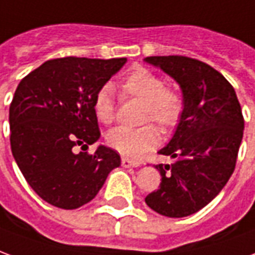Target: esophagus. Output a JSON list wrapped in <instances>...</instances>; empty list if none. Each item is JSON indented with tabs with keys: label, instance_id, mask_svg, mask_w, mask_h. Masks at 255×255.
Returning <instances> with one entry per match:
<instances>
[{
	"label": "esophagus",
	"instance_id": "esophagus-1",
	"mask_svg": "<svg viewBox=\"0 0 255 255\" xmlns=\"http://www.w3.org/2000/svg\"><path fill=\"white\" fill-rule=\"evenodd\" d=\"M122 166H124V167H137V166H140V163H138L137 160H131V159H128V158H122Z\"/></svg>",
	"mask_w": 255,
	"mask_h": 255
}]
</instances>
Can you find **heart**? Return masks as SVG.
Segmentation results:
<instances>
[{"label":"heart","instance_id":"1","mask_svg":"<svg viewBox=\"0 0 255 255\" xmlns=\"http://www.w3.org/2000/svg\"><path fill=\"white\" fill-rule=\"evenodd\" d=\"M125 97H134L144 102L142 121H153L162 129L176 128L184 113V99L176 89L166 88L165 79L148 68L136 67L119 84ZM96 118L102 124H111L115 118V102L110 86L97 90L93 100ZM108 147L124 156L138 158L159 142V131L153 125L137 129L119 126L106 136Z\"/></svg>","mask_w":255,"mask_h":255}]
</instances>
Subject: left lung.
<instances>
[{
  "label": "left lung",
  "instance_id": "8db88e82",
  "mask_svg": "<svg viewBox=\"0 0 255 255\" xmlns=\"http://www.w3.org/2000/svg\"><path fill=\"white\" fill-rule=\"evenodd\" d=\"M144 61L174 79L184 99L176 131L159 149L174 162L155 166L162 182L145 203L166 217H187L209 205L232 176L245 129L242 108L232 85L203 61L185 56Z\"/></svg>",
  "mask_w": 255,
  "mask_h": 255
}]
</instances>
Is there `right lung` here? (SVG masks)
I'll return each instance as SVG.
<instances>
[{"label":"right lung","instance_id":"right-lung-1","mask_svg":"<svg viewBox=\"0 0 255 255\" xmlns=\"http://www.w3.org/2000/svg\"><path fill=\"white\" fill-rule=\"evenodd\" d=\"M128 61L121 59L61 57L45 61L17 85L9 107L10 148L35 194L64 210L95 198L110 171L121 165L100 138L93 100ZM83 151L75 153L73 148Z\"/></svg>","mask_w":255,"mask_h":255}]
</instances>
